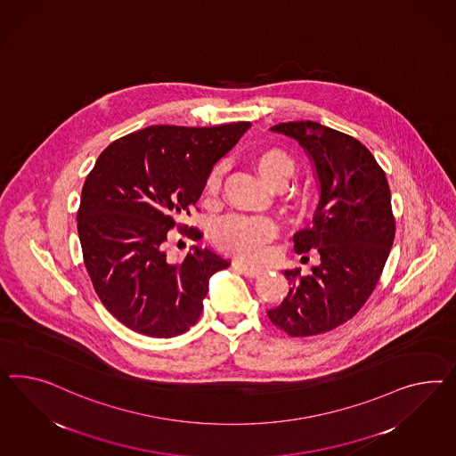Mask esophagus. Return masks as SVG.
Wrapping results in <instances>:
<instances>
[{
	"label": "esophagus",
	"mask_w": 456,
	"mask_h": 456,
	"mask_svg": "<svg viewBox=\"0 0 456 456\" xmlns=\"http://www.w3.org/2000/svg\"><path fill=\"white\" fill-rule=\"evenodd\" d=\"M235 271L239 272V273H242L244 277H248V279H257L262 275V272L257 271V269H250V267H246V265H234Z\"/></svg>",
	"instance_id": "34e87169"
}]
</instances>
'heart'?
I'll use <instances>...</instances> for the list:
<instances>
[{
    "instance_id": "heart-1",
    "label": "heart",
    "mask_w": 456,
    "mask_h": 456,
    "mask_svg": "<svg viewBox=\"0 0 456 456\" xmlns=\"http://www.w3.org/2000/svg\"><path fill=\"white\" fill-rule=\"evenodd\" d=\"M254 173L260 181L273 191H281L290 183L297 173V160L289 151L277 146L264 148L254 154L250 160ZM222 183V166L216 164L204 177L202 200L204 204H214L219 196ZM312 200L308 196H300L289 202V209L305 212ZM279 229L275 222L267 217H242L224 216L210 225V242L222 254L239 260L242 264H259L265 259L269 247L275 242Z\"/></svg>"
}]
</instances>
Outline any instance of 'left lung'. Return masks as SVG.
Returning <instances> with one entry per match:
<instances>
[{
  "label": "left lung",
  "mask_w": 456,
  "mask_h": 456,
  "mask_svg": "<svg viewBox=\"0 0 456 456\" xmlns=\"http://www.w3.org/2000/svg\"><path fill=\"white\" fill-rule=\"evenodd\" d=\"M290 135L315 164L321 200L314 225L294 235V248L321 264L310 275L285 271L289 294L267 310L290 337L329 332L350 321L369 300L394 244L390 187L379 162L358 139L314 121L272 126Z\"/></svg>",
  "instance_id": "8db88e82"
}]
</instances>
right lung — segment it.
Masks as SVG:
<instances>
[{"mask_svg":"<svg viewBox=\"0 0 456 456\" xmlns=\"http://www.w3.org/2000/svg\"><path fill=\"white\" fill-rule=\"evenodd\" d=\"M250 123L210 127L149 126L116 139L87 174L77 209L83 259L102 305L127 329L171 338L196 325L212 273L229 267L196 247L169 264V231L199 240L183 225L204 177Z\"/></svg>","mask_w":456,"mask_h":456,"instance_id":"right-lung-1","label":"right lung"}]
</instances>
